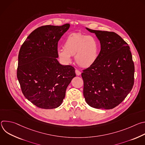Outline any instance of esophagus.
I'll use <instances>...</instances> for the list:
<instances>
[{
  "label": "esophagus",
  "mask_w": 145,
  "mask_h": 145,
  "mask_svg": "<svg viewBox=\"0 0 145 145\" xmlns=\"http://www.w3.org/2000/svg\"><path fill=\"white\" fill-rule=\"evenodd\" d=\"M75 72H76V75L77 76H80V74H81V72H80L78 70H77V69H76V71H75Z\"/></svg>",
  "instance_id": "1"
}]
</instances>
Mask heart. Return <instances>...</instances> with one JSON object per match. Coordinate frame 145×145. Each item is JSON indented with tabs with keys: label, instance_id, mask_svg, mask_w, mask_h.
<instances>
[{
	"label": "heart",
	"instance_id": "heart-1",
	"mask_svg": "<svg viewBox=\"0 0 145 145\" xmlns=\"http://www.w3.org/2000/svg\"><path fill=\"white\" fill-rule=\"evenodd\" d=\"M57 54L66 65L72 63L74 56L76 63L82 68H88L96 61L99 52V45L92 35L81 33H72L65 40L64 48L58 47Z\"/></svg>",
	"mask_w": 145,
	"mask_h": 145
}]
</instances>
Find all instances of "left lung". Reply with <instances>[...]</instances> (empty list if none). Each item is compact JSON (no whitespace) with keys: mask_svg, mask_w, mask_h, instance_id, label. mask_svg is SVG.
Segmentation results:
<instances>
[{"mask_svg":"<svg viewBox=\"0 0 145 145\" xmlns=\"http://www.w3.org/2000/svg\"><path fill=\"white\" fill-rule=\"evenodd\" d=\"M100 44L95 63L83 71V95L87 104L95 108L110 110L121 103L131 91L134 64L129 45L114 32L95 30Z\"/></svg>","mask_w":145,"mask_h":145,"instance_id":"left-lung-1","label":"left lung"}]
</instances>
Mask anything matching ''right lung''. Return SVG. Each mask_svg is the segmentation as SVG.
Listing matches in <instances>:
<instances>
[{
    "instance_id": "1",
    "label": "right lung",
    "mask_w": 145,
    "mask_h": 145,
    "mask_svg": "<svg viewBox=\"0 0 145 145\" xmlns=\"http://www.w3.org/2000/svg\"><path fill=\"white\" fill-rule=\"evenodd\" d=\"M69 27V24L39 27L20 49L17 78L25 97L39 108L58 107L76 77L73 67L61 65L57 59L58 42Z\"/></svg>"
}]
</instances>
